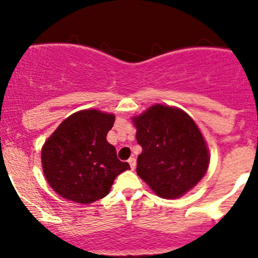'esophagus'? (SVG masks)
I'll list each match as a JSON object with an SVG mask.
<instances>
[{"label": "esophagus", "instance_id": "1", "mask_svg": "<svg viewBox=\"0 0 258 258\" xmlns=\"http://www.w3.org/2000/svg\"><path fill=\"white\" fill-rule=\"evenodd\" d=\"M128 163H130V166H131V170H135V167H136V158L131 157L128 160Z\"/></svg>", "mask_w": 258, "mask_h": 258}]
</instances>
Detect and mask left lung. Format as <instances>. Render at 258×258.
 <instances>
[{"instance_id":"8db88e82","label":"left lung","mask_w":258,"mask_h":258,"mask_svg":"<svg viewBox=\"0 0 258 258\" xmlns=\"http://www.w3.org/2000/svg\"><path fill=\"white\" fill-rule=\"evenodd\" d=\"M142 147L137 175L157 196L178 199L206 175L210 151L199 126L178 107L156 105L132 117Z\"/></svg>"}]
</instances>
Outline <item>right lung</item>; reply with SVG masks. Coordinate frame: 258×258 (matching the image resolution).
Masks as SVG:
<instances>
[{
    "mask_svg": "<svg viewBox=\"0 0 258 258\" xmlns=\"http://www.w3.org/2000/svg\"><path fill=\"white\" fill-rule=\"evenodd\" d=\"M113 122V113L81 110L63 119L46 140L42 170L56 194L77 204H92L107 196L114 178L130 170L106 140Z\"/></svg>",
    "mask_w": 258,
    "mask_h": 258,
    "instance_id": "right-lung-1",
    "label": "right lung"
}]
</instances>
